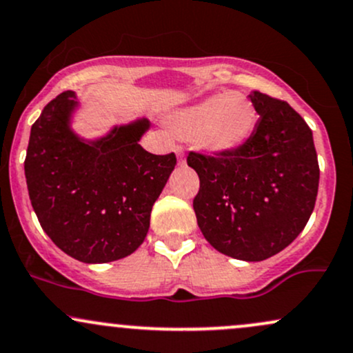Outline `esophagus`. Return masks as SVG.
<instances>
[{
    "mask_svg": "<svg viewBox=\"0 0 353 353\" xmlns=\"http://www.w3.org/2000/svg\"><path fill=\"white\" fill-rule=\"evenodd\" d=\"M176 152H177V157H179V164H182L184 163V157H182V149H176Z\"/></svg>",
    "mask_w": 353,
    "mask_h": 353,
    "instance_id": "obj_1",
    "label": "esophagus"
}]
</instances>
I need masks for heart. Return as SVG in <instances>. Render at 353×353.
<instances>
[{
	"instance_id": "1",
	"label": "heart",
	"mask_w": 353,
	"mask_h": 353,
	"mask_svg": "<svg viewBox=\"0 0 353 353\" xmlns=\"http://www.w3.org/2000/svg\"><path fill=\"white\" fill-rule=\"evenodd\" d=\"M255 124L257 109L242 92H219L169 116L174 134L219 156L241 149L254 134Z\"/></svg>"
}]
</instances>
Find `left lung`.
Segmentation results:
<instances>
[{"label":"left lung","mask_w":353,"mask_h":353,"mask_svg":"<svg viewBox=\"0 0 353 353\" xmlns=\"http://www.w3.org/2000/svg\"><path fill=\"white\" fill-rule=\"evenodd\" d=\"M254 134L221 156L189 152L201 189L197 225L221 254L247 262L272 257L309 222L319 190V161L310 128L285 101L252 91Z\"/></svg>","instance_id":"left-lung-1"}]
</instances>
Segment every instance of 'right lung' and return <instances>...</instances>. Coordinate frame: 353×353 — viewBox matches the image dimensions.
<instances>
[{
    "label": "right lung",
    "instance_id": "obj_1",
    "mask_svg": "<svg viewBox=\"0 0 353 353\" xmlns=\"http://www.w3.org/2000/svg\"><path fill=\"white\" fill-rule=\"evenodd\" d=\"M74 91L61 92L31 125L24 176L44 232L84 264L131 255L144 242L154 202L176 168L174 152L156 156L139 144L145 117L84 139L72 129Z\"/></svg>",
    "mask_w": 353,
    "mask_h": 353
}]
</instances>
